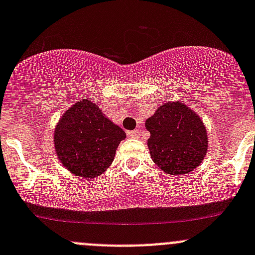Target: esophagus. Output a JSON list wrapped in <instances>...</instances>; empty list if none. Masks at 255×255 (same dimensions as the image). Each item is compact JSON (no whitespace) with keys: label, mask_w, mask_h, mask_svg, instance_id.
Segmentation results:
<instances>
[{"label":"esophagus","mask_w":255,"mask_h":255,"mask_svg":"<svg viewBox=\"0 0 255 255\" xmlns=\"http://www.w3.org/2000/svg\"><path fill=\"white\" fill-rule=\"evenodd\" d=\"M127 134L129 135L130 138H139L140 132H139V130H137V129H135V130H129V132H128Z\"/></svg>","instance_id":"esophagus-1"}]
</instances>
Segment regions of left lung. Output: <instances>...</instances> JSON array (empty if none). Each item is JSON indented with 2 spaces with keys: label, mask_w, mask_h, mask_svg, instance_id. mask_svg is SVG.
Instances as JSON below:
<instances>
[{
  "label": "left lung",
  "mask_w": 255,
  "mask_h": 255,
  "mask_svg": "<svg viewBox=\"0 0 255 255\" xmlns=\"http://www.w3.org/2000/svg\"><path fill=\"white\" fill-rule=\"evenodd\" d=\"M154 163L171 175L192 171L204 160L207 133L199 116L182 102H168L145 121Z\"/></svg>",
  "instance_id": "1"
}]
</instances>
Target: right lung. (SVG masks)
Instances as JSON below:
<instances>
[{
	"instance_id": "1",
	"label": "right lung",
	"mask_w": 255,
	"mask_h": 255,
	"mask_svg": "<svg viewBox=\"0 0 255 255\" xmlns=\"http://www.w3.org/2000/svg\"><path fill=\"white\" fill-rule=\"evenodd\" d=\"M125 130L87 99L64 113L54 133L59 160L76 176L96 177L112 164Z\"/></svg>"
}]
</instances>
